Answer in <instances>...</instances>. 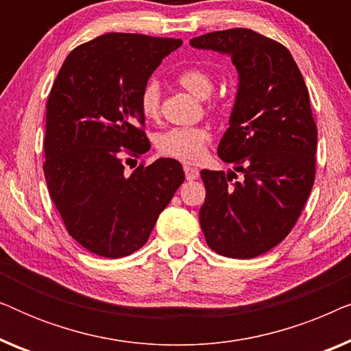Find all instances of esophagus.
Returning a JSON list of instances; mask_svg holds the SVG:
<instances>
[{"label":"esophagus","mask_w":351,"mask_h":351,"mask_svg":"<svg viewBox=\"0 0 351 351\" xmlns=\"http://www.w3.org/2000/svg\"><path fill=\"white\" fill-rule=\"evenodd\" d=\"M185 171V177L186 180H196L199 177V171L196 169V167H191V166H185L184 167Z\"/></svg>","instance_id":"esophagus-1"}]
</instances>
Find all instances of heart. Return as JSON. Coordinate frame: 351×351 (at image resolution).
I'll use <instances>...</instances> for the list:
<instances>
[{
  "mask_svg": "<svg viewBox=\"0 0 351 351\" xmlns=\"http://www.w3.org/2000/svg\"><path fill=\"white\" fill-rule=\"evenodd\" d=\"M185 90L198 99H208L214 89V80L209 71L198 66L186 69L177 76ZM161 90L156 81H148L141 93V112L147 119H156L160 114ZM213 138L209 128H172L158 137V150L176 160L185 162H196L204 156L206 145Z\"/></svg>",
  "mask_w": 351,
  "mask_h": 351,
  "instance_id": "b5f03b06",
  "label": "heart"
}]
</instances>
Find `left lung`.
Here are the masks:
<instances>
[{
	"mask_svg": "<svg viewBox=\"0 0 351 351\" xmlns=\"http://www.w3.org/2000/svg\"><path fill=\"white\" fill-rule=\"evenodd\" d=\"M190 45L232 57L239 80L217 155L243 179L201 171V230L220 256L257 257L289 234L313 186L318 132L308 89L291 52L249 28L206 33Z\"/></svg>",
	"mask_w": 351,
	"mask_h": 351,
	"instance_id": "8db88e82",
	"label": "left lung"
}]
</instances>
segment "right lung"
I'll use <instances>...</instances> for the list:
<instances>
[{
    "mask_svg": "<svg viewBox=\"0 0 351 351\" xmlns=\"http://www.w3.org/2000/svg\"><path fill=\"white\" fill-rule=\"evenodd\" d=\"M176 38L107 33L66 57L46 105L45 177L66 232L107 258L136 252L185 179L182 165L160 158L124 169L126 155L150 150L141 93Z\"/></svg>",
    "mask_w": 351,
    "mask_h": 351,
    "instance_id": "add662e5",
    "label": "right lung"
}]
</instances>
